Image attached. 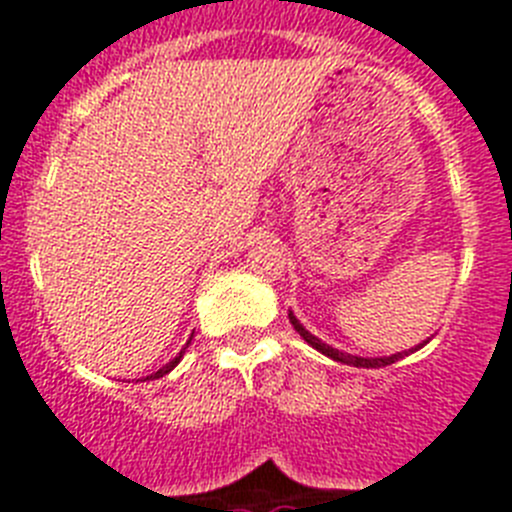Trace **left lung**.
Segmentation results:
<instances>
[{"instance_id":"obj_1","label":"left lung","mask_w":512,"mask_h":512,"mask_svg":"<svg viewBox=\"0 0 512 512\" xmlns=\"http://www.w3.org/2000/svg\"><path fill=\"white\" fill-rule=\"evenodd\" d=\"M289 320H291V325H294L296 333H299V336H302L304 341H307L309 346H312V349H317V351H320V354L330 356V359H336V362H341V364H351V367H367V369H369V367H388V364H395V362H398V359H403V356L409 354V351H403V354L377 356V359H364V356L346 354V351L333 349V346H328V343H322L320 338H317V336H312V333H309V330L304 328L302 322L296 320L294 312H289ZM424 343H427V341H424ZM424 343H419V346H416V349H422ZM411 351H414V349H411Z\"/></svg>"}]
</instances>
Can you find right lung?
I'll return each mask as SVG.
<instances>
[{
	"label": "right lung",
	"mask_w": 512,
	"mask_h": 512,
	"mask_svg": "<svg viewBox=\"0 0 512 512\" xmlns=\"http://www.w3.org/2000/svg\"><path fill=\"white\" fill-rule=\"evenodd\" d=\"M182 354H184V351H179V356H174V359H171V362H169V364H166V367H161V369H158V372H153V375H150V377H145V380H158V377H163V375H169L171 369H174V367H176V364L182 362Z\"/></svg>",
	"instance_id": "obj_1"
}]
</instances>
